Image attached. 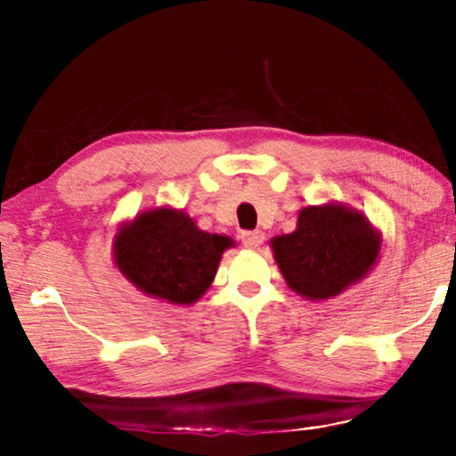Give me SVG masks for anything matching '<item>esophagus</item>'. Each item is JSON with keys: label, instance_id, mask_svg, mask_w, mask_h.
<instances>
[{"label": "esophagus", "instance_id": "esophagus-1", "mask_svg": "<svg viewBox=\"0 0 456 456\" xmlns=\"http://www.w3.org/2000/svg\"><path fill=\"white\" fill-rule=\"evenodd\" d=\"M240 238H242V244L246 246V248H259V246L264 244L265 235L261 232H244Z\"/></svg>", "mask_w": 456, "mask_h": 456}]
</instances>
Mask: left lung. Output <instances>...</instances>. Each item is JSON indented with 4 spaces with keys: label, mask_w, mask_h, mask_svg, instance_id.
<instances>
[{
    "label": "left lung",
    "mask_w": 456,
    "mask_h": 456,
    "mask_svg": "<svg viewBox=\"0 0 456 456\" xmlns=\"http://www.w3.org/2000/svg\"><path fill=\"white\" fill-rule=\"evenodd\" d=\"M270 244L287 285L297 296L328 300L369 274L381 238L362 212L326 203L302 208L296 232Z\"/></svg>",
    "instance_id": "1"
}]
</instances>
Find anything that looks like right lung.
Returning a JSON list of instances; mask_svg holds the SVG:
<instances>
[{"mask_svg": "<svg viewBox=\"0 0 456 456\" xmlns=\"http://www.w3.org/2000/svg\"><path fill=\"white\" fill-rule=\"evenodd\" d=\"M229 246L232 238L201 232L186 212L156 208L119 227L113 259L139 291L188 306L212 285Z\"/></svg>", "mask_w": 456, "mask_h": 456, "instance_id": "obj_1", "label": "right lung"}]
</instances>
